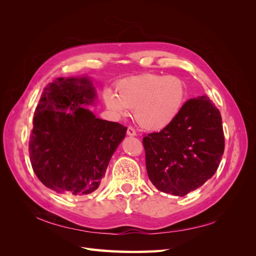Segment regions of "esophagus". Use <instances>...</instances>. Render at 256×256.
<instances>
[{
    "instance_id": "obj_1",
    "label": "esophagus",
    "mask_w": 256,
    "mask_h": 256,
    "mask_svg": "<svg viewBox=\"0 0 256 256\" xmlns=\"http://www.w3.org/2000/svg\"><path fill=\"white\" fill-rule=\"evenodd\" d=\"M127 134L130 136H136V129H134L132 126H129V127L127 128Z\"/></svg>"
}]
</instances>
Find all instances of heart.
<instances>
[{
	"mask_svg": "<svg viewBox=\"0 0 256 256\" xmlns=\"http://www.w3.org/2000/svg\"><path fill=\"white\" fill-rule=\"evenodd\" d=\"M106 106L115 112L134 110L142 128L158 131L168 127L187 100L186 82L177 76L142 74L118 81L115 92H104Z\"/></svg>",
	"mask_w": 256,
	"mask_h": 256,
	"instance_id": "1",
	"label": "heart"
}]
</instances>
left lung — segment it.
I'll return each instance as SVG.
<instances>
[{"label":"left lung","instance_id":"left-lung-1","mask_svg":"<svg viewBox=\"0 0 256 256\" xmlns=\"http://www.w3.org/2000/svg\"><path fill=\"white\" fill-rule=\"evenodd\" d=\"M145 136V134H144ZM147 175L158 190L184 196L214 176L224 152L222 118L206 95L184 102L177 118L143 138Z\"/></svg>","mask_w":256,"mask_h":256}]
</instances>
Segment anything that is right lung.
I'll return each instance as SVG.
<instances>
[{"label":"right lung","mask_w":256,"mask_h":256,"mask_svg":"<svg viewBox=\"0 0 256 256\" xmlns=\"http://www.w3.org/2000/svg\"><path fill=\"white\" fill-rule=\"evenodd\" d=\"M86 78H58L42 92L28 140L30 164L46 187L85 196L98 189L127 127L95 118L81 106L94 102Z\"/></svg>","instance_id":"add662e5"}]
</instances>
